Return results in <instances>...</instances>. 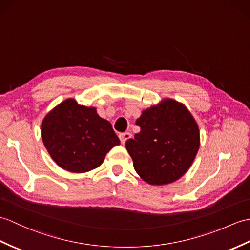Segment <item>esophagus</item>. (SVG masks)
Returning a JSON list of instances; mask_svg holds the SVG:
<instances>
[{
    "mask_svg": "<svg viewBox=\"0 0 250 250\" xmlns=\"http://www.w3.org/2000/svg\"><path fill=\"white\" fill-rule=\"evenodd\" d=\"M131 136H132V134L131 133H129V132H125V133H121V134H119V138H120V142H121V144H125L127 139L129 138H131Z\"/></svg>",
    "mask_w": 250,
    "mask_h": 250,
    "instance_id": "esophagus-1",
    "label": "esophagus"
}]
</instances>
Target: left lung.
<instances>
[{
	"label": "left lung",
	"instance_id": "left-lung-1",
	"mask_svg": "<svg viewBox=\"0 0 250 250\" xmlns=\"http://www.w3.org/2000/svg\"><path fill=\"white\" fill-rule=\"evenodd\" d=\"M141 132L125 148L145 182L165 185L177 181L193 164L200 147V132L183 103L165 98L144 109L136 120Z\"/></svg>",
	"mask_w": 250,
	"mask_h": 250
}]
</instances>
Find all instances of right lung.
<instances>
[{"label": "right lung", "mask_w": 250, "mask_h": 250, "mask_svg": "<svg viewBox=\"0 0 250 250\" xmlns=\"http://www.w3.org/2000/svg\"><path fill=\"white\" fill-rule=\"evenodd\" d=\"M42 138L52 160L75 173L99 167L109 150L120 144L111 123L101 118L96 107L80 105L73 98L44 116Z\"/></svg>", "instance_id": "obj_1"}]
</instances>
